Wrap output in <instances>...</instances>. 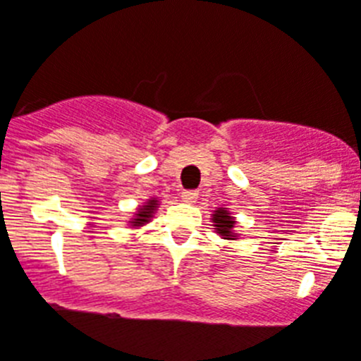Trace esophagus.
I'll use <instances>...</instances> for the list:
<instances>
[{
    "mask_svg": "<svg viewBox=\"0 0 361 361\" xmlns=\"http://www.w3.org/2000/svg\"><path fill=\"white\" fill-rule=\"evenodd\" d=\"M197 195H200L197 190H183V192H180V197H183L186 203H194V201L197 200Z\"/></svg>",
    "mask_w": 361,
    "mask_h": 361,
    "instance_id": "obj_1",
    "label": "esophagus"
}]
</instances>
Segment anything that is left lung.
Instances as JSON below:
<instances>
[{"mask_svg":"<svg viewBox=\"0 0 361 361\" xmlns=\"http://www.w3.org/2000/svg\"><path fill=\"white\" fill-rule=\"evenodd\" d=\"M212 222L216 226V231H219L220 235H224V239H231L233 233V219L230 216V212L224 211V209H219V211H214V216H212Z\"/></svg>","mask_w":361,"mask_h":361,"instance_id":"1","label":"left lung"}]
</instances>
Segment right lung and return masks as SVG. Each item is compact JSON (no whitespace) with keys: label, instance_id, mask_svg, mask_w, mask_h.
Returning <instances> with one entry per match:
<instances>
[{"label":"right lung","instance_id":"obj_1","mask_svg":"<svg viewBox=\"0 0 361 361\" xmlns=\"http://www.w3.org/2000/svg\"><path fill=\"white\" fill-rule=\"evenodd\" d=\"M156 205H158V203H156V200H150L149 205H145L142 209H139V211H137V219H133V222H131V224L141 226V224H145V222H149V219L152 216V212H154Z\"/></svg>","mask_w":361,"mask_h":361}]
</instances>
